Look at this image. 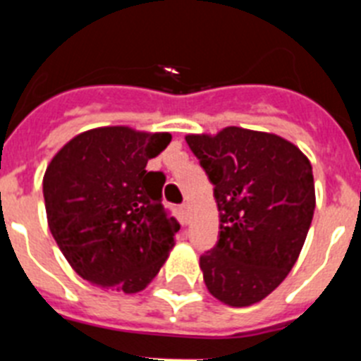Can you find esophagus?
Returning <instances> with one entry per match:
<instances>
[{
    "mask_svg": "<svg viewBox=\"0 0 361 361\" xmlns=\"http://www.w3.org/2000/svg\"><path fill=\"white\" fill-rule=\"evenodd\" d=\"M180 209H183V215H184V219L188 220V215H190V206H188V204H183V206H180Z\"/></svg>",
    "mask_w": 361,
    "mask_h": 361,
    "instance_id": "34e87169",
    "label": "esophagus"
}]
</instances>
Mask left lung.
I'll list each match as a JSON object with an SVG mask.
<instances>
[{
    "label": "left lung",
    "instance_id": "obj_1",
    "mask_svg": "<svg viewBox=\"0 0 361 361\" xmlns=\"http://www.w3.org/2000/svg\"><path fill=\"white\" fill-rule=\"evenodd\" d=\"M186 142L213 184L220 238L200 257L208 291L247 307L275 291L304 247L317 206L312 166L298 146L267 132L228 126Z\"/></svg>",
    "mask_w": 361,
    "mask_h": 361
}]
</instances>
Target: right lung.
I'll return each mask as SVG.
<instances>
[{
	"label": "right lung",
	"instance_id": "right-lung-1",
	"mask_svg": "<svg viewBox=\"0 0 361 361\" xmlns=\"http://www.w3.org/2000/svg\"><path fill=\"white\" fill-rule=\"evenodd\" d=\"M170 141L168 132L101 126L70 139L47 166L50 233L81 279L133 295L157 276L180 226L161 202L166 177L146 164Z\"/></svg>",
	"mask_w": 361,
	"mask_h": 361
}]
</instances>
